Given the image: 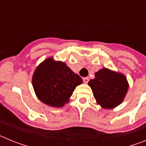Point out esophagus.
<instances>
[{"instance_id":"obj_1","label":"esophagus","mask_w":146,"mask_h":146,"mask_svg":"<svg viewBox=\"0 0 146 146\" xmlns=\"http://www.w3.org/2000/svg\"><path fill=\"white\" fill-rule=\"evenodd\" d=\"M88 81H89L88 77H84V78H83V82H84L85 83H88Z\"/></svg>"}]
</instances>
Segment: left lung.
Returning a JSON list of instances; mask_svg holds the SVG:
<instances>
[{"instance_id": "obj_1", "label": "left lung", "mask_w": 146, "mask_h": 146, "mask_svg": "<svg viewBox=\"0 0 146 146\" xmlns=\"http://www.w3.org/2000/svg\"><path fill=\"white\" fill-rule=\"evenodd\" d=\"M88 82L96 103L103 109H113L123 102L128 91L126 76L118 72L102 68Z\"/></svg>"}]
</instances>
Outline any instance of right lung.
Here are the masks:
<instances>
[{
  "instance_id": "add662e5",
  "label": "right lung",
  "mask_w": 146,
  "mask_h": 146,
  "mask_svg": "<svg viewBox=\"0 0 146 146\" xmlns=\"http://www.w3.org/2000/svg\"><path fill=\"white\" fill-rule=\"evenodd\" d=\"M82 80L66 63L49 57L38 64L32 77V85L37 98L52 108H62Z\"/></svg>"
}]
</instances>
